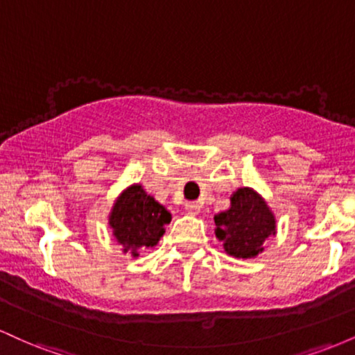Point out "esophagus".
Masks as SVG:
<instances>
[{"instance_id":"esophagus-1","label":"esophagus","mask_w":355,"mask_h":355,"mask_svg":"<svg viewBox=\"0 0 355 355\" xmlns=\"http://www.w3.org/2000/svg\"><path fill=\"white\" fill-rule=\"evenodd\" d=\"M185 209L190 215H197V214H200V203H198V202H187Z\"/></svg>"}]
</instances>
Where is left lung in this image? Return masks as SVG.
Listing matches in <instances>:
<instances>
[{"label": "left lung", "mask_w": 355, "mask_h": 355, "mask_svg": "<svg viewBox=\"0 0 355 355\" xmlns=\"http://www.w3.org/2000/svg\"><path fill=\"white\" fill-rule=\"evenodd\" d=\"M215 235L222 240L227 254L250 259L262 252V243L275 234V218L260 195L250 189H239L227 211L215 217Z\"/></svg>", "instance_id": "obj_1"}]
</instances>
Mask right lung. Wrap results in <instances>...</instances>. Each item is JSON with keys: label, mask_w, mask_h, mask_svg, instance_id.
Instances as JSON below:
<instances>
[{"label": "right lung", "mask_w": 355, "mask_h": 355, "mask_svg": "<svg viewBox=\"0 0 355 355\" xmlns=\"http://www.w3.org/2000/svg\"><path fill=\"white\" fill-rule=\"evenodd\" d=\"M170 214L155 198L145 193L140 185L130 187L113 207L110 225L123 250L138 255L140 247H153L164 235Z\"/></svg>", "instance_id": "1"}]
</instances>
